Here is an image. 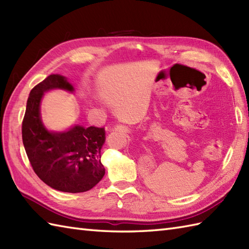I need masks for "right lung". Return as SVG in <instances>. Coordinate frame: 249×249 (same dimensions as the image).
<instances>
[{
	"mask_svg": "<svg viewBox=\"0 0 249 249\" xmlns=\"http://www.w3.org/2000/svg\"><path fill=\"white\" fill-rule=\"evenodd\" d=\"M53 89L73 92L64 76L50 75L29 95L22 122V141L29 160L41 181L64 193H83L105 176L100 150L106 134L102 127L75 125L66 131H50L40 114L44 93Z\"/></svg>",
	"mask_w": 249,
	"mask_h": 249,
	"instance_id": "1",
	"label": "right lung"
}]
</instances>
